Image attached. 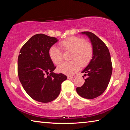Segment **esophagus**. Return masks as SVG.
<instances>
[{"label":"esophagus","mask_w":130,"mask_h":130,"mask_svg":"<svg viewBox=\"0 0 130 130\" xmlns=\"http://www.w3.org/2000/svg\"><path fill=\"white\" fill-rule=\"evenodd\" d=\"M67 77L68 78H76V76H68Z\"/></svg>","instance_id":"obj_1"}]
</instances>
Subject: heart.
Here are the masks:
<instances>
[{"mask_svg": "<svg viewBox=\"0 0 130 130\" xmlns=\"http://www.w3.org/2000/svg\"><path fill=\"white\" fill-rule=\"evenodd\" d=\"M60 46L64 52H71L70 60H72L59 66L57 70L60 73L73 74L80 69L81 66L85 67L88 65L93 57V46L83 38L69 37L60 42ZM49 56L55 64L59 65L62 62V53L60 48L56 46L50 47Z\"/></svg>", "mask_w": 130, "mask_h": 130, "instance_id": "b5f03b06", "label": "heart"}]
</instances>
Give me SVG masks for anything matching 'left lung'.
Here are the masks:
<instances>
[{"mask_svg":"<svg viewBox=\"0 0 130 130\" xmlns=\"http://www.w3.org/2000/svg\"><path fill=\"white\" fill-rule=\"evenodd\" d=\"M81 34L88 37L93 49V55L91 62L82 71L85 79L83 86L77 87L76 91L81 97L92 99L100 96L108 85L112 72L111 58L109 50L105 44L95 34L89 31ZM84 79V77L83 76Z\"/></svg>","mask_w":130,"mask_h":130,"instance_id":"obj_1","label":"left lung"}]
</instances>
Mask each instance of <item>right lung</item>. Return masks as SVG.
<instances>
[{
	"label": "right lung",
	"mask_w": 130,
	"mask_h": 130,
	"mask_svg": "<svg viewBox=\"0 0 130 130\" xmlns=\"http://www.w3.org/2000/svg\"><path fill=\"white\" fill-rule=\"evenodd\" d=\"M55 37L34 35L21 48L18 59V74L23 88L32 99L41 103L54 100L60 93L61 84L67 79L54 73L56 67L50 60L49 50L58 42ZM49 74L47 76L44 74Z\"/></svg>",
	"instance_id": "1"
}]
</instances>
